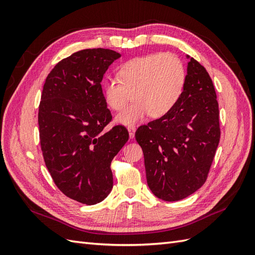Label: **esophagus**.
I'll return each instance as SVG.
<instances>
[{"label":"esophagus","instance_id":"obj_1","mask_svg":"<svg viewBox=\"0 0 255 255\" xmlns=\"http://www.w3.org/2000/svg\"><path fill=\"white\" fill-rule=\"evenodd\" d=\"M128 135H129V138H130V139H133V138L135 137L136 128H135V127H128Z\"/></svg>","mask_w":255,"mask_h":255}]
</instances>
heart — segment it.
Segmentation results:
<instances>
[{
	"label": "heart",
	"instance_id": "b5f03b06",
	"mask_svg": "<svg viewBox=\"0 0 255 255\" xmlns=\"http://www.w3.org/2000/svg\"><path fill=\"white\" fill-rule=\"evenodd\" d=\"M117 78L103 83L105 101L113 111H120L133 92L135 101L116 117L117 122L132 126L151 114L153 118L170 113L183 95L186 70L182 60L170 53H152L123 64Z\"/></svg>",
	"mask_w": 255,
	"mask_h": 255
}]
</instances>
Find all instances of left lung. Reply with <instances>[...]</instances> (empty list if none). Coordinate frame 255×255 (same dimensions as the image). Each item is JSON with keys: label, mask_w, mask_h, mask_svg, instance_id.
Instances as JSON below:
<instances>
[{"label": "left lung", "mask_w": 255, "mask_h": 255, "mask_svg": "<svg viewBox=\"0 0 255 255\" xmlns=\"http://www.w3.org/2000/svg\"><path fill=\"white\" fill-rule=\"evenodd\" d=\"M186 83L174 109L135 133L146 183L164 201H179L207 179L220 139L217 96L210 74L187 55Z\"/></svg>", "instance_id": "obj_1"}]
</instances>
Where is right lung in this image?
Masks as SVG:
<instances>
[{"label":"right lung","instance_id":"1","mask_svg":"<svg viewBox=\"0 0 255 255\" xmlns=\"http://www.w3.org/2000/svg\"><path fill=\"white\" fill-rule=\"evenodd\" d=\"M120 56L101 48L73 53L52 69L43 85L38 125L44 163L59 190L83 204L110 195L111 163L128 139L122 126L104 130L112 114L101 82Z\"/></svg>","mask_w":255,"mask_h":255}]
</instances>
